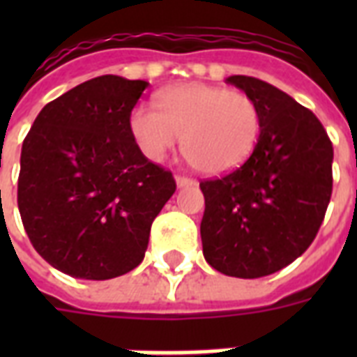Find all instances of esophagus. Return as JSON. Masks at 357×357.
<instances>
[{"instance_id": "esophagus-1", "label": "esophagus", "mask_w": 357, "mask_h": 357, "mask_svg": "<svg viewBox=\"0 0 357 357\" xmlns=\"http://www.w3.org/2000/svg\"><path fill=\"white\" fill-rule=\"evenodd\" d=\"M176 185H178V189H183V187H192V185H196V181L190 178H185V176H178L176 178Z\"/></svg>"}]
</instances>
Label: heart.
<instances>
[{
  "label": "heart",
  "instance_id": "1",
  "mask_svg": "<svg viewBox=\"0 0 357 357\" xmlns=\"http://www.w3.org/2000/svg\"><path fill=\"white\" fill-rule=\"evenodd\" d=\"M157 107L137 105L129 116L135 144L150 161H161L183 139L190 167L222 176L243 167L259 142V105L243 92L187 83L161 92Z\"/></svg>",
  "mask_w": 357,
  "mask_h": 357
}]
</instances>
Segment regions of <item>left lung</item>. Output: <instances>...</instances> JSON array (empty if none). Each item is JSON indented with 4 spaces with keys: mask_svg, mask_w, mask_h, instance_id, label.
Here are the masks:
<instances>
[{
    "mask_svg": "<svg viewBox=\"0 0 357 357\" xmlns=\"http://www.w3.org/2000/svg\"><path fill=\"white\" fill-rule=\"evenodd\" d=\"M261 111L243 167L202 181L204 257L226 276L254 280L293 263L313 243L332 196L333 148L315 114L266 81L229 75Z\"/></svg>",
    "mask_w": 357,
    "mask_h": 357,
    "instance_id": "obj_1",
    "label": "left lung"
}]
</instances>
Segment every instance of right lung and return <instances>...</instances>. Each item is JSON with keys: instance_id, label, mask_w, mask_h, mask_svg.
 I'll return each instance as SVG.
<instances>
[{"instance_id": "add662e5", "label": "right lung", "mask_w": 357, "mask_h": 357, "mask_svg": "<svg viewBox=\"0 0 357 357\" xmlns=\"http://www.w3.org/2000/svg\"><path fill=\"white\" fill-rule=\"evenodd\" d=\"M148 83L89 79L42 109L20 157L18 209L35 250L79 280H111L144 259L172 174L137 148L129 116Z\"/></svg>"}]
</instances>
